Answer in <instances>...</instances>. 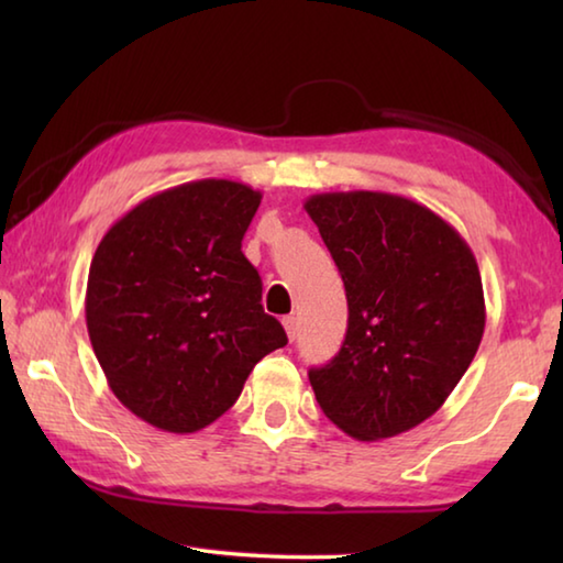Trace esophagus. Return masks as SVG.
I'll use <instances>...</instances> for the list:
<instances>
[{
    "label": "esophagus",
    "mask_w": 563,
    "mask_h": 563,
    "mask_svg": "<svg viewBox=\"0 0 563 563\" xmlns=\"http://www.w3.org/2000/svg\"><path fill=\"white\" fill-rule=\"evenodd\" d=\"M283 328H285V332H288L290 340H295V335H298V320H295L292 316L283 318Z\"/></svg>",
    "instance_id": "34e87169"
}]
</instances>
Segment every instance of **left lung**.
Returning a JSON list of instances; mask_svg holds the SVG:
<instances>
[{
  "label": "left lung",
  "instance_id": "1",
  "mask_svg": "<svg viewBox=\"0 0 563 563\" xmlns=\"http://www.w3.org/2000/svg\"><path fill=\"white\" fill-rule=\"evenodd\" d=\"M345 283V342L308 377L322 412L360 442L432 417L472 365L484 290L472 247L409 198L347 190L305 201Z\"/></svg>",
  "mask_w": 563,
  "mask_h": 563
}]
</instances>
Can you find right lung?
<instances>
[{"label":"right lung","mask_w":563,"mask_h":563,"mask_svg":"<svg viewBox=\"0 0 563 563\" xmlns=\"http://www.w3.org/2000/svg\"><path fill=\"white\" fill-rule=\"evenodd\" d=\"M261 190L184 184L119 218L93 253L87 328L111 393L164 432H198L241 397L255 362L288 345L241 251Z\"/></svg>","instance_id":"obj_1"}]
</instances>
